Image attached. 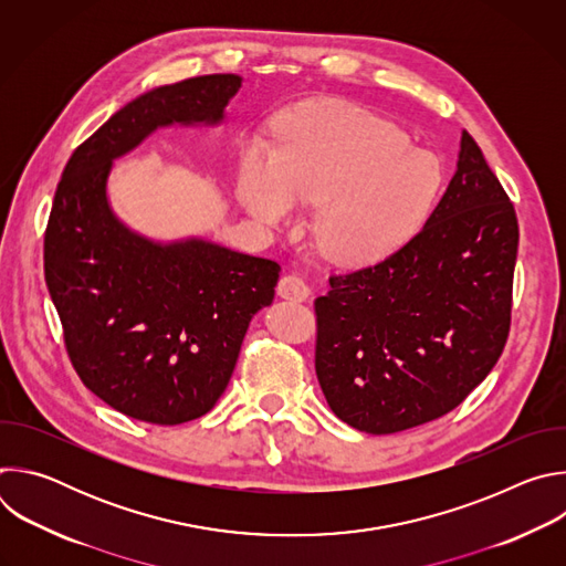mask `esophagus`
<instances>
[{
	"mask_svg": "<svg viewBox=\"0 0 566 566\" xmlns=\"http://www.w3.org/2000/svg\"><path fill=\"white\" fill-rule=\"evenodd\" d=\"M277 295L284 300H291V302H304V300H308L311 289L306 286V282L300 275L289 273L277 282Z\"/></svg>",
	"mask_w": 566,
	"mask_h": 566,
	"instance_id": "esophagus-1",
	"label": "esophagus"
}]
</instances>
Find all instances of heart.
Here are the masks:
<instances>
[{"label":"heart","instance_id":"heart-1","mask_svg":"<svg viewBox=\"0 0 566 566\" xmlns=\"http://www.w3.org/2000/svg\"><path fill=\"white\" fill-rule=\"evenodd\" d=\"M441 190L437 160L410 149L396 125L347 103L289 114L273 156L249 147L237 195L258 221L277 226L297 203H317L313 239L343 266L376 264L417 234Z\"/></svg>","mask_w":566,"mask_h":566}]
</instances>
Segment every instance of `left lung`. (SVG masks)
I'll return each instance as SVG.
<instances>
[{
    "label": "left lung",
    "instance_id": "8db88e82",
    "mask_svg": "<svg viewBox=\"0 0 566 566\" xmlns=\"http://www.w3.org/2000/svg\"><path fill=\"white\" fill-rule=\"evenodd\" d=\"M520 228L474 138L426 226L315 300V374L347 426L394 434L434 421L483 380L511 332Z\"/></svg>",
    "mask_w": 566,
    "mask_h": 566
}]
</instances>
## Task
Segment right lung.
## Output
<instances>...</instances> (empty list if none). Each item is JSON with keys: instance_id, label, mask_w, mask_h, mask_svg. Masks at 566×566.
Instances as JSON below:
<instances>
[{"instance_id": "add662e5", "label": "right lung", "mask_w": 566, "mask_h": 566, "mask_svg": "<svg viewBox=\"0 0 566 566\" xmlns=\"http://www.w3.org/2000/svg\"><path fill=\"white\" fill-rule=\"evenodd\" d=\"M239 87V75L212 73L138 96L75 147L55 190L44 280L69 360L109 408L145 423L214 408L280 264L203 239L154 244L116 219L107 177L156 127L221 123Z\"/></svg>"}]
</instances>
